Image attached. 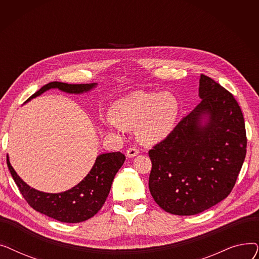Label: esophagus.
<instances>
[{
	"instance_id": "esophagus-1",
	"label": "esophagus",
	"mask_w": 259,
	"mask_h": 259,
	"mask_svg": "<svg viewBox=\"0 0 259 259\" xmlns=\"http://www.w3.org/2000/svg\"><path fill=\"white\" fill-rule=\"evenodd\" d=\"M139 153H140V150H139V149L132 147V148H129V149H128L126 154H127V156H128V157H134V156H137Z\"/></svg>"
}]
</instances>
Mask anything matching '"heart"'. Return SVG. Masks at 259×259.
<instances>
[{
    "label": "heart",
    "instance_id": "obj_1",
    "mask_svg": "<svg viewBox=\"0 0 259 259\" xmlns=\"http://www.w3.org/2000/svg\"><path fill=\"white\" fill-rule=\"evenodd\" d=\"M180 113V103L169 92H133L111 107L110 128L133 130L145 145H153L166 139Z\"/></svg>",
    "mask_w": 259,
    "mask_h": 259
}]
</instances>
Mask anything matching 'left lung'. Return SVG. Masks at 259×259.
I'll list each match as a JSON object with an SVG mask.
<instances>
[{"mask_svg": "<svg viewBox=\"0 0 259 259\" xmlns=\"http://www.w3.org/2000/svg\"><path fill=\"white\" fill-rule=\"evenodd\" d=\"M201 102L150 151L149 190L168 213L194 215L225 199L247 152L241 109L230 93L200 74Z\"/></svg>", "mask_w": 259, "mask_h": 259, "instance_id": "1", "label": "left lung"}]
</instances>
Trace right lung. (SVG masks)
Listing matches in <instances>:
<instances>
[{
	"mask_svg": "<svg viewBox=\"0 0 259 259\" xmlns=\"http://www.w3.org/2000/svg\"><path fill=\"white\" fill-rule=\"evenodd\" d=\"M92 84H66L51 81L27 100L31 101L50 89H59L66 93L81 94L97 87ZM126 156L120 152L100 154L85 179L73 188L61 193H46L27 185L12 168L7 155V166L23 197L35 211L62 223L85 222L97 214L110 192L113 179L124 164Z\"/></svg>",
	"mask_w": 259,
	"mask_h": 259,
	"instance_id": "obj_1",
	"label": "right lung"
}]
</instances>
